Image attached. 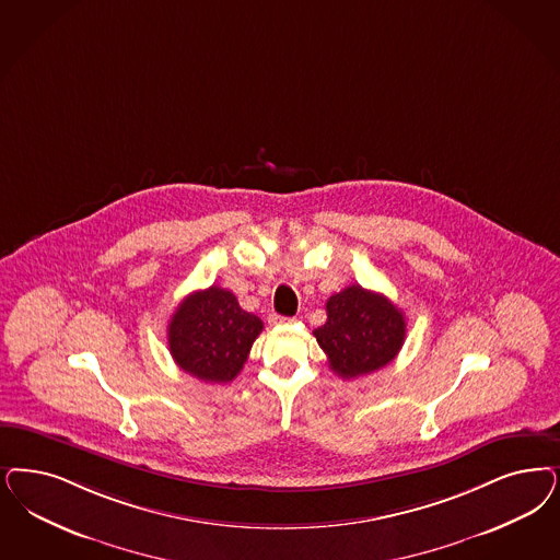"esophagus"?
<instances>
[{
	"label": "esophagus",
	"mask_w": 560,
	"mask_h": 560,
	"mask_svg": "<svg viewBox=\"0 0 560 560\" xmlns=\"http://www.w3.org/2000/svg\"><path fill=\"white\" fill-rule=\"evenodd\" d=\"M270 323H272V325H290V323H295V318H290V316H279V314H272V316H270Z\"/></svg>",
	"instance_id": "1"
}]
</instances>
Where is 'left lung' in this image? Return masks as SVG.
I'll return each instance as SVG.
<instances>
[{
    "mask_svg": "<svg viewBox=\"0 0 560 560\" xmlns=\"http://www.w3.org/2000/svg\"><path fill=\"white\" fill-rule=\"evenodd\" d=\"M328 366L343 381L390 364L406 341V316L386 295L349 285L327 300V323L314 330Z\"/></svg>",
    "mask_w": 560,
    "mask_h": 560,
    "instance_id": "left-lung-1",
    "label": "left lung"
}]
</instances>
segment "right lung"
<instances>
[{
	"label": "right lung",
	"instance_id": "right-lung-1",
	"mask_svg": "<svg viewBox=\"0 0 560 560\" xmlns=\"http://www.w3.org/2000/svg\"><path fill=\"white\" fill-rule=\"evenodd\" d=\"M262 320L240 308L232 291L211 285L194 291L167 327L175 364L205 383H230L246 364Z\"/></svg>",
	"mask_w": 560,
	"mask_h": 560
}]
</instances>
